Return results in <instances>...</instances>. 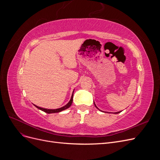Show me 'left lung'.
<instances>
[{"label":"left lung","mask_w":160,"mask_h":160,"mask_svg":"<svg viewBox=\"0 0 160 160\" xmlns=\"http://www.w3.org/2000/svg\"><path fill=\"white\" fill-rule=\"evenodd\" d=\"M94 105H95V108H96L97 109H99V111H101V110H100V109H99V108H98V107H97V106H96V105H95V102H94ZM120 112H122V111H118V112H115V113H115V114H116V113H120Z\"/></svg>","instance_id":"left-lung-1"}]
</instances>
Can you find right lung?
Returning <instances> with one entry per match:
<instances>
[{
    "label": "right lung",
    "mask_w": 160,
    "mask_h": 160,
    "mask_svg": "<svg viewBox=\"0 0 160 160\" xmlns=\"http://www.w3.org/2000/svg\"><path fill=\"white\" fill-rule=\"evenodd\" d=\"M74 92V91H73ZM73 92H72V94L71 95V99L70 101H69L68 103H67L65 106H63V107H62L61 108H58V109H45V108H41V107H38V106H37L35 105H34L35 106V107L37 108H38V109H40L42 111H44V112L47 113H59L61 112V111H63V110H65L67 109H68L69 108L71 107V105L72 103V98H73Z\"/></svg>",
    "instance_id": "add662e5"
}]
</instances>
